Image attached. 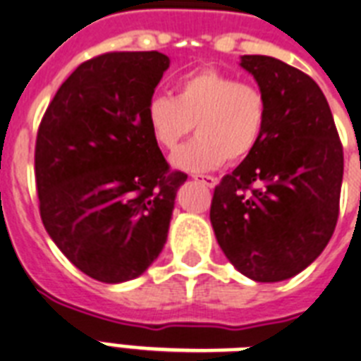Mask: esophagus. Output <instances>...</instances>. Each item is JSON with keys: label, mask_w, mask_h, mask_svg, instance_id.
<instances>
[{"label": "esophagus", "mask_w": 361, "mask_h": 361, "mask_svg": "<svg viewBox=\"0 0 361 361\" xmlns=\"http://www.w3.org/2000/svg\"><path fill=\"white\" fill-rule=\"evenodd\" d=\"M192 180L200 181V183H204L206 187H215L216 185V178H213V176L196 174V176H192Z\"/></svg>", "instance_id": "obj_1"}]
</instances>
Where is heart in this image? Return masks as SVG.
Wrapping results in <instances>:
<instances>
[{
    "label": "heart",
    "mask_w": 361,
    "mask_h": 361,
    "mask_svg": "<svg viewBox=\"0 0 361 361\" xmlns=\"http://www.w3.org/2000/svg\"><path fill=\"white\" fill-rule=\"evenodd\" d=\"M267 114V98L257 85L215 68L183 75L174 98L154 94L145 107L152 139L163 150H174L195 124L198 137L172 157L174 166L187 172L247 159L265 133Z\"/></svg>",
    "instance_id": "1"
}]
</instances>
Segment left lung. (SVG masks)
<instances>
[{"mask_svg": "<svg viewBox=\"0 0 361 361\" xmlns=\"http://www.w3.org/2000/svg\"><path fill=\"white\" fill-rule=\"evenodd\" d=\"M267 98L259 145L215 187L209 219L230 263L256 282H280L324 250L339 215L343 146L323 90L267 55H243Z\"/></svg>", "mask_w": 361, "mask_h": 361, "instance_id": "8db88e82", "label": "left lung"}]
</instances>
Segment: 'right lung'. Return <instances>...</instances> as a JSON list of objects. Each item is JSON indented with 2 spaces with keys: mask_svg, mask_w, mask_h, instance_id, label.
Wrapping results in <instances>:
<instances>
[{
  "mask_svg": "<svg viewBox=\"0 0 361 361\" xmlns=\"http://www.w3.org/2000/svg\"><path fill=\"white\" fill-rule=\"evenodd\" d=\"M169 57L111 51L70 74L38 126L35 178L44 228L87 276H140L166 243L187 174L171 165L145 118Z\"/></svg>",
  "mask_w": 361,
  "mask_h": 361,
  "instance_id": "add662e5",
  "label": "right lung"
}]
</instances>
